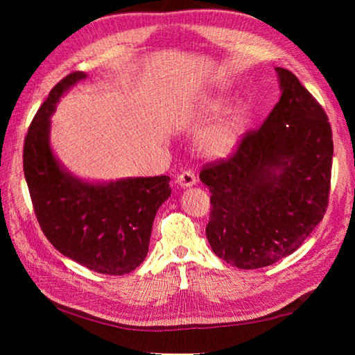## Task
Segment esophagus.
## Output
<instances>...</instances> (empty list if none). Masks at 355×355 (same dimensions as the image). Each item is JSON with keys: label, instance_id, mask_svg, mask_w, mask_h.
<instances>
[{"label": "esophagus", "instance_id": "1", "mask_svg": "<svg viewBox=\"0 0 355 355\" xmlns=\"http://www.w3.org/2000/svg\"><path fill=\"white\" fill-rule=\"evenodd\" d=\"M176 184L180 187V188H191L194 187L197 184V179H196V175L192 173V171H184V173H180L176 179Z\"/></svg>", "mask_w": 355, "mask_h": 355}]
</instances>
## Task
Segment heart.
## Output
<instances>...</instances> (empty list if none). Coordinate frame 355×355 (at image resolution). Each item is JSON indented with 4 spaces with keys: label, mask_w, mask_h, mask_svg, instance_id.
Masks as SVG:
<instances>
[{
    "label": "heart",
    "mask_w": 355,
    "mask_h": 355,
    "mask_svg": "<svg viewBox=\"0 0 355 355\" xmlns=\"http://www.w3.org/2000/svg\"><path fill=\"white\" fill-rule=\"evenodd\" d=\"M230 105L225 94H213L198 105V115L202 120L216 116ZM247 128V112L244 106H235L227 115L210 124L197 139V151L206 158L216 159L230 155L241 142Z\"/></svg>",
    "instance_id": "obj_1"
}]
</instances>
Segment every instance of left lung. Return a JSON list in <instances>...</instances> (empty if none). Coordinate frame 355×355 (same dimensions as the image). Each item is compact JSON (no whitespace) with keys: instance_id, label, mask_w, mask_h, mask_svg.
<instances>
[{"instance_id":"left-lung-1","label":"left lung","mask_w":355,"mask_h":355,"mask_svg":"<svg viewBox=\"0 0 355 355\" xmlns=\"http://www.w3.org/2000/svg\"><path fill=\"white\" fill-rule=\"evenodd\" d=\"M282 98L259 130L230 159L209 164L206 235L211 250L240 270L272 265L297 250L323 219L333 141L327 115L295 75L275 68Z\"/></svg>"}]
</instances>
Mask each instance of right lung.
I'll use <instances>...</instances> for the list:
<instances>
[{"label":"right lung","instance_id":"1","mask_svg":"<svg viewBox=\"0 0 355 355\" xmlns=\"http://www.w3.org/2000/svg\"><path fill=\"white\" fill-rule=\"evenodd\" d=\"M85 72H72L51 89L32 120L24 146V171L40 227L63 256L89 270L124 275L148 253L154 218L171 194L170 178L85 180L63 166L50 144L60 98Z\"/></svg>","mask_w":355,"mask_h":355}]
</instances>
